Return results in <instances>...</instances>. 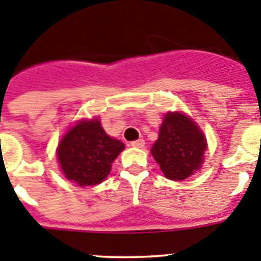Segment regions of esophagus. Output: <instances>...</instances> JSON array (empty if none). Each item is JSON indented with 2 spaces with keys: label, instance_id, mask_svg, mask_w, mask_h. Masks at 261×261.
I'll list each match as a JSON object with an SVG mask.
<instances>
[{
  "label": "esophagus",
  "instance_id": "esophagus-1",
  "mask_svg": "<svg viewBox=\"0 0 261 261\" xmlns=\"http://www.w3.org/2000/svg\"><path fill=\"white\" fill-rule=\"evenodd\" d=\"M130 146H132V147H137V149H141V147L145 146V141H143L142 138H140V140L132 141V142H130Z\"/></svg>",
  "mask_w": 261,
  "mask_h": 261
}]
</instances>
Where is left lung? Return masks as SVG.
Instances as JSON below:
<instances>
[{
  "instance_id": "left-lung-1",
  "label": "left lung",
  "mask_w": 261,
  "mask_h": 261,
  "mask_svg": "<svg viewBox=\"0 0 261 261\" xmlns=\"http://www.w3.org/2000/svg\"><path fill=\"white\" fill-rule=\"evenodd\" d=\"M205 147L204 136L194 121L181 112H169L151 154L167 178L182 181L200 168Z\"/></svg>"
}]
</instances>
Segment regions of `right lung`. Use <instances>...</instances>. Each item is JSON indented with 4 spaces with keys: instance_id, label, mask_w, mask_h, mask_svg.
Returning <instances> with one entry per match:
<instances>
[{
    "instance_id": "right-lung-1",
    "label": "right lung",
    "mask_w": 261,
    "mask_h": 261,
    "mask_svg": "<svg viewBox=\"0 0 261 261\" xmlns=\"http://www.w3.org/2000/svg\"><path fill=\"white\" fill-rule=\"evenodd\" d=\"M124 143L106 135L95 119L80 121L62 138L58 160L66 177L79 186L97 185L109 176Z\"/></svg>"
}]
</instances>
